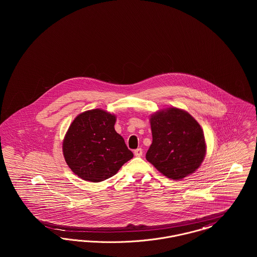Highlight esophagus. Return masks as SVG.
Returning a JSON list of instances; mask_svg holds the SVG:
<instances>
[{
    "label": "esophagus",
    "instance_id": "obj_1",
    "mask_svg": "<svg viewBox=\"0 0 257 257\" xmlns=\"http://www.w3.org/2000/svg\"><path fill=\"white\" fill-rule=\"evenodd\" d=\"M135 156L137 157H141L143 155V149L142 148H137L134 150Z\"/></svg>",
    "mask_w": 257,
    "mask_h": 257
}]
</instances>
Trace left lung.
<instances>
[{"label":"left lung","instance_id":"1","mask_svg":"<svg viewBox=\"0 0 257 257\" xmlns=\"http://www.w3.org/2000/svg\"><path fill=\"white\" fill-rule=\"evenodd\" d=\"M150 124L147 161L174 180L195 172L206 153L203 131L196 119L185 110L170 108L151 115Z\"/></svg>","mask_w":257,"mask_h":257}]
</instances>
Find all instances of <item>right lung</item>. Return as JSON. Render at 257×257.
I'll list each match as a JSON object with an SVG mask.
<instances>
[{"instance_id":"obj_1","label":"right lung","mask_w":257,"mask_h":257,"mask_svg":"<svg viewBox=\"0 0 257 257\" xmlns=\"http://www.w3.org/2000/svg\"><path fill=\"white\" fill-rule=\"evenodd\" d=\"M115 116L95 109L79 114L65 135L62 151L68 167L80 178L100 182L113 176L133 158L114 130Z\"/></svg>"}]
</instances>
